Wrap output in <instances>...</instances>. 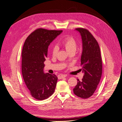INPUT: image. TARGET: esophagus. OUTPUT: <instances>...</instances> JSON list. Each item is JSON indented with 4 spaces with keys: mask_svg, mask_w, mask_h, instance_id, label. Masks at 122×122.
Instances as JSON below:
<instances>
[{
    "mask_svg": "<svg viewBox=\"0 0 122 122\" xmlns=\"http://www.w3.org/2000/svg\"><path fill=\"white\" fill-rule=\"evenodd\" d=\"M66 77V75L65 74H60L58 75V79H62L63 78H65V77Z\"/></svg>",
    "mask_w": 122,
    "mask_h": 122,
    "instance_id": "obj_1",
    "label": "esophagus"
}]
</instances>
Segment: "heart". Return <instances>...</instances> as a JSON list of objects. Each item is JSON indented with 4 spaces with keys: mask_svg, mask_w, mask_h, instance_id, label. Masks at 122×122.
<instances>
[{
    "mask_svg": "<svg viewBox=\"0 0 122 122\" xmlns=\"http://www.w3.org/2000/svg\"><path fill=\"white\" fill-rule=\"evenodd\" d=\"M61 45L68 51V52H75L77 47V43L75 39L72 36H67L62 40L60 43ZM57 53V48L55 47L52 48V53L54 55Z\"/></svg>",
    "mask_w": 122,
    "mask_h": 122,
    "instance_id": "obj_1",
    "label": "heart"
}]
</instances>
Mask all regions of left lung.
<instances>
[{
    "instance_id": "left-lung-1",
    "label": "left lung",
    "mask_w": 122,
    "mask_h": 122,
    "mask_svg": "<svg viewBox=\"0 0 122 122\" xmlns=\"http://www.w3.org/2000/svg\"><path fill=\"white\" fill-rule=\"evenodd\" d=\"M81 36L82 52L80 65L84 74L81 80L77 79V84L73 88L74 94L80 98L91 97L97 87L102 73L101 52L98 42L87 29L77 28Z\"/></svg>"
}]
</instances>
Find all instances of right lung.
<instances>
[{
	"instance_id": "1",
	"label": "right lung",
	"mask_w": 122,
	"mask_h": 122,
	"mask_svg": "<svg viewBox=\"0 0 122 122\" xmlns=\"http://www.w3.org/2000/svg\"><path fill=\"white\" fill-rule=\"evenodd\" d=\"M62 30L38 28L26 39L22 51V74L32 97L39 100L49 98L55 90L57 77L44 73L43 69L50 43Z\"/></svg>"
}]
</instances>
